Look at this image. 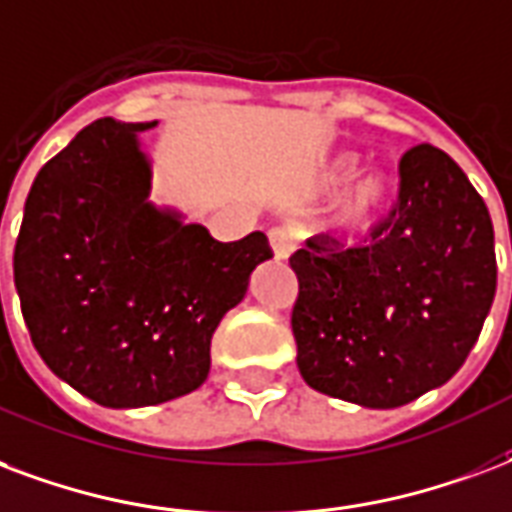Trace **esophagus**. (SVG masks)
I'll use <instances>...</instances> for the list:
<instances>
[{"mask_svg":"<svg viewBox=\"0 0 512 512\" xmlns=\"http://www.w3.org/2000/svg\"><path fill=\"white\" fill-rule=\"evenodd\" d=\"M268 241H271V249H274L276 260H287L290 252L295 249L293 230H287V227H271V230H268Z\"/></svg>","mask_w":512,"mask_h":512,"instance_id":"1","label":"esophagus"}]
</instances>
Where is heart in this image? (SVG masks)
Returning <instances> with one entry per match:
<instances>
[{
	"label": "heart",
	"instance_id": "1",
	"mask_svg": "<svg viewBox=\"0 0 512 512\" xmlns=\"http://www.w3.org/2000/svg\"><path fill=\"white\" fill-rule=\"evenodd\" d=\"M355 173H358V157L350 151L331 157L317 173V189H336L347 180L351 181L331 208V225L342 233H358L363 227L372 225L374 219L382 214L388 195H391V184L382 173L369 170V173H361L352 180Z\"/></svg>",
	"mask_w": 512,
	"mask_h": 512
}]
</instances>
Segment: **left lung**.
<instances>
[{"mask_svg":"<svg viewBox=\"0 0 512 512\" xmlns=\"http://www.w3.org/2000/svg\"><path fill=\"white\" fill-rule=\"evenodd\" d=\"M399 179L396 206L366 244L314 236L290 257L298 372L314 391L372 410L445 385L497 293L494 225L464 170L420 143Z\"/></svg>","mask_w":512,"mask_h":512,"instance_id":"1","label":"left lung"}]
</instances>
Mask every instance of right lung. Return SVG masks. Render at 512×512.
<instances>
[{"label": "right lung", "instance_id": "obj_1", "mask_svg": "<svg viewBox=\"0 0 512 512\" xmlns=\"http://www.w3.org/2000/svg\"><path fill=\"white\" fill-rule=\"evenodd\" d=\"M97 119L37 173L13 274L34 350L102 407H151L200 388L211 336L274 257L266 233L222 244L154 206L140 132Z\"/></svg>", "mask_w": 512, "mask_h": 512}]
</instances>
